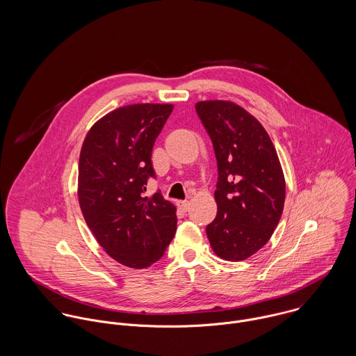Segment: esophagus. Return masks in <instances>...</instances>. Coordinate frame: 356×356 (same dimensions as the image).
<instances>
[{
	"instance_id": "1",
	"label": "esophagus",
	"mask_w": 356,
	"mask_h": 356,
	"mask_svg": "<svg viewBox=\"0 0 356 356\" xmlns=\"http://www.w3.org/2000/svg\"><path fill=\"white\" fill-rule=\"evenodd\" d=\"M177 205H178V208H179V209H181V211H184V212H186V211H188V209H189V207H191V203H189V202H186V200H185V202H178V203H177Z\"/></svg>"
}]
</instances>
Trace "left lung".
Masks as SVG:
<instances>
[{
  "label": "left lung",
  "mask_w": 356,
  "mask_h": 356,
  "mask_svg": "<svg viewBox=\"0 0 356 356\" xmlns=\"http://www.w3.org/2000/svg\"><path fill=\"white\" fill-rule=\"evenodd\" d=\"M196 112L218 163V212L205 232L219 257L244 260L266 245L281 219L282 167L264 127L240 105L200 102Z\"/></svg>",
  "instance_id": "1"
}]
</instances>
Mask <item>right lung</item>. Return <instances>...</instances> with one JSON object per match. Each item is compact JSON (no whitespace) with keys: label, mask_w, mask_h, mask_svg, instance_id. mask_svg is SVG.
Listing matches in <instances>:
<instances>
[{"label":"right lung","mask_w":356,"mask_h":356,"mask_svg":"<svg viewBox=\"0 0 356 356\" xmlns=\"http://www.w3.org/2000/svg\"><path fill=\"white\" fill-rule=\"evenodd\" d=\"M171 104H133L102 118L79 156L78 199L104 251L116 261L145 268L156 263L177 230V208L160 191L145 197L153 144L172 112Z\"/></svg>","instance_id":"right-lung-1"}]
</instances>
